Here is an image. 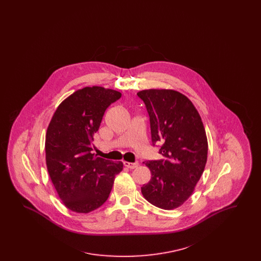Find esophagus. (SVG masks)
Returning a JSON list of instances; mask_svg holds the SVG:
<instances>
[{
    "label": "esophagus",
    "mask_w": 261,
    "mask_h": 261,
    "mask_svg": "<svg viewBox=\"0 0 261 261\" xmlns=\"http://www.w3.org/2000/svg\"><path fill=\"white\" fill-rule=\"evenodd\" d=\"M125 166L126 167H128V168H130V169H134V168H137L138 167V165H139V162H124Z\"/></svg>",
    "instance_id": "1"
}]
</instances>
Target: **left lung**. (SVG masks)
Listing matches in <instances>:
<instances>
[{"label":"left lung","instance_id":"left-lung-1","mask_svg":"<svg viewBox=\"0 0 261 261\" xmlns=\"http://www.w3.org/2000/svg\"><path fill=\"white\" fill-rule=\"evenodd\" d=\"M138 97L149 113L152 146L162 155L145 162L151 172L142 194L162 210L182 205L193 194L207 160V139L199 112L173 90H143Z\"/></svg>","mask_w":261,"mask_h":261}]
</instances>
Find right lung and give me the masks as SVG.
<instances>
[{
	"label": "right lung",
	"instance_id": "add662e5",
	"mask_svg": "<svg viewBox=\"0 0 261 261\" xmlns=\"http://www.w3.org/2000/svg\"><path fill=\"white\" fill-rule=\"evenodd\" d=\"M121 93L98 86L76 91L55 112L46 135V162L50 180L64 205L88 213L102 205L115 175L123 169L92 153L94 134L107 109Z\"/></svg>",
	"mask_w": 261,
	"mask_h": 261
}]
</instances>
